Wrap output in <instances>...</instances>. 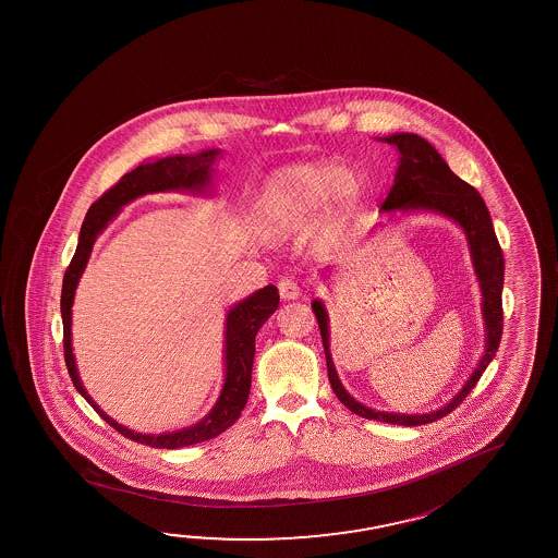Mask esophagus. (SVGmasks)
<instances>
[{"label":"esophagus","instance_id":"1","mask_svg":"<svg viewBox=\"0 0 558 558\" xmlns=\"http://www.w3.org/2000/svg\"><path fill=\"white\" fill-rule=\"evenodd\" d=\"M278 290H280V295L284 298V300H298L300 295H302V290H300V286L292 278H284V280H280L278 282Z\"/></svg>","mask_w":558,"mask_h":558}]
</instances>
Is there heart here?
<instances>
[{"instance_id":"b5f03b06","label":"heart","mask_w":558,"mask_h":558,"mask_svg":"<svg viewBox=\"0 0 558 558\" xmlns=\"http://www.w3.org/2000/svg\"><path fill=\"white\" fill-rule=\"evenodd\" d=\"M363 201L357 169L336 161H304L274 171L263 191L264 222L272 232L302 229L322 207V231L336 232L351 221Z\"/></svg>"}]
</instances>
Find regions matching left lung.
Here are the masks:
<instances>
[{
    "label": "left lung",
    "instance_id": "1",
    "mask_svg": "<svg viewBox=\"0 0 558 558\" xmlns=\"http://www.w3.org/2000/svg\"><path fill=\"white\" fill-rule=\"evenodd\" d=\"M399 149V168L395 173V183L390 187L387 199L380 207L392 221L397 213H438L456 222L470 246L473 272L477 276L480 290H482V316L485 326V351L477 367L473 368L470 379L463 383L462 389L453 395L444 407L436 411L422 412V414H404V412L375 411L371 407L361 404L359 400L349 395L343 383L337 375L331 351H329V316L326 304L322 300L312 302V310L317 317V326L322 331L324 351H326L327 377L337 399L341 400L349 411L367 421L389 422L400 426H421L428 422L438 421L441 416L462 404V400L470 395L475 383L484 375L485 368L492 363L504 331V307H501V292H504L505 260L501 246L495 236L494 222L484 199L472 185L458 178L448 163L444 161L436 147L426 142L418 134L400 132L392 136L379 137ZM331 272V270H327Z\"/></svg>",
    "mask_w": 558,
    "mask_h": 558
}]
</instances>
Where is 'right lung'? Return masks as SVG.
Listing matches in <instances>:
<instances>
[{
    "instance_id": "add662e5",
    "label": "right lung",
    "mask_w": 558,
    "mask_h": 558,
    "mask_svg": "<svg viewBox=\"0 0 558 558\" xmlns=\"http://www.w3.org/2000/svg\"><path fill=\"white\" fill-rule=\"evenodd\" d=\"M219 154L221 149L213 147L190 156L179 154V156L147 161L132 169L118 181L114 187H110L100 199L90 205L81 227L73 260L64 272L63 294H61L64 361H66L73 385L110 426H114L130 440L146 444L151 448L173 450V448L210 440L227 430L241 416L242 409L248 400L251 383H253L254 337L264 326V322L278 310L280 304L278 288L272 284L264 286L263 290H256L239 304L231 305L225 322V349H222L225 383H222L219 399L197 424L187 426L183 430L163 432V434H142V432L130 430L126 426L118 424L114 418H110L86 392L83 380L78 377L73 353V336H71L74 292L81 276L85 272L98 234L105 231L108 222L117 219L118 213L124 209L128 203L147 193H168V191H179L190 195H210L209 190L213 187V173H215L213 166H215V159L219 158Z\"/></svg>"
}]
</instances>
